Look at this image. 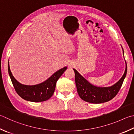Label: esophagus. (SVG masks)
I'll return each mask as SVG.
<instances>
[{"label":"esophagus","instance_id":"34e87169","mask_svg":"<svg viewBox=\"0 0 134 134\" xmlns=\"http://www.w3.org/2000/svg\"><path fill=\"white\" fill-rule=\"evenodd\" d=\"M73 65H74L73 62H69V67H72V66H73Z\"/></svg>","mask_w":134,"mask_h":134}]
</instances>
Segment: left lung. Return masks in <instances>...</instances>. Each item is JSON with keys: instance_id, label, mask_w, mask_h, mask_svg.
Wrapping results in <instances>:
<instances>
[{"instance_id": "1", "label": "left lung", "mask_w": 134, "mask_h": 134, "mask_svg": "<svg viewBox=\"0 0 134 134\" xmlns=\"http://www.w3.org/2000/svg\"><path fill=\"white\" fill-rule=\"evenodd\" d=\"M123 54H124V50ZM73 70L75 72V81L77 92L80 98L88 103L100 104L111 100L118 94L126 77L127 66H126L125 72L121 79L113 86L108 87L94 86L85 79L76 70Z\"/></svg>"}]
</instances>
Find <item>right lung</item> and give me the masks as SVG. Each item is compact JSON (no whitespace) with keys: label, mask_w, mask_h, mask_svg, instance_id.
<instances>
[{"label":"right lung","mask_w":134,"mask_h":134,"mask_svg":"<svg viewBox=\"0 0 134 134\" xmlns=\"http://www.w3.org/2000/svg\"><path fill=\"white\" fill-rule=\"evenodd\" d=\"M67 67L58 70L50 78L42 83L34 86H27L20 83L12 75L8 63V72L12 84L17 93L23 99L31 102H42L47 100L54 94L57 80L64 72Z\"/></svg>","instance_id":"obj_1"}]
</instances>
